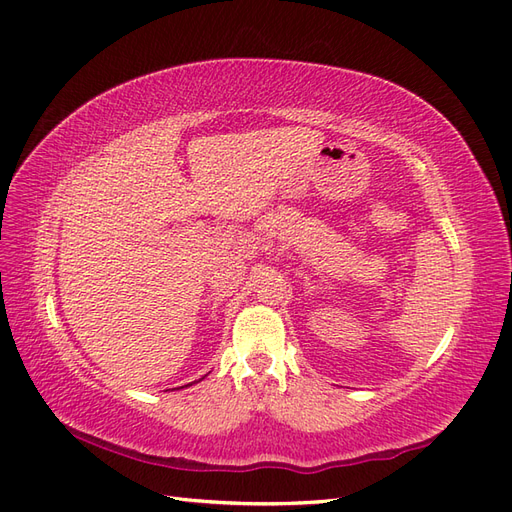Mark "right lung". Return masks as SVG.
I'll return each mask as SVG.
<instances>
[{
    "label": "right lung",
    "mask_w": 512,
    "mask_h": 512,
    "mask_svg": "<svg viewBox=\"0 0 512 512\" xmlns=\"http://www.w3.org/2000/svg\"><path fill=\"white\" fill-rule=\"evenodd\" d=\"M185 386H190V384H185Z\"/></svg>",
    "instance_id": "obj_1"
}]
</instances>
